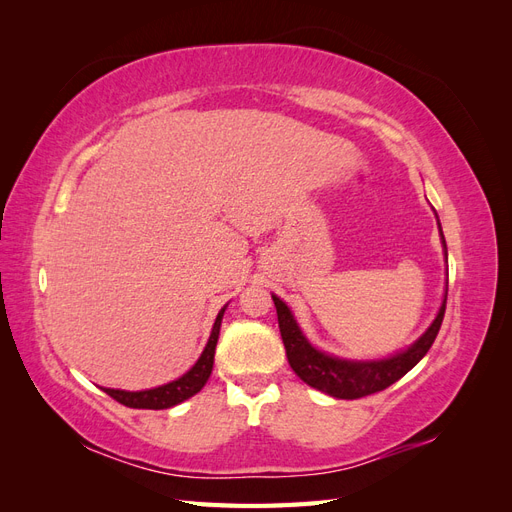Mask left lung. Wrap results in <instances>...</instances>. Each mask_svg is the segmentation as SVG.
Here are the masks:
<instances>
[{
    "instance_id": "left-lung-1",
    "label": "left lung",
    "mask_w": 512,
    "mask_h": 512,
    "mask_svg": "<svg viewBox=\"0 0 512 512\" xmlns=\"http://www.w3.org/2000/svg\"><path fill=\"white\" fill-rule=\"evenodd\" d=\"M444 250H446V243H444ZM273 303L277 309V322H280L282 342H284L292 371L305 384L314 386V389L337 399H361L367 395H374L378 391L389 389V386L395 384L401 376H406L408 371L427 354L431 344L436 342L438 331L444 320V312H446V299H444L431 327L406 352L395 354L391 359H384V361L361 363V361L335 359V356L316 350L303 337L299 324L292 318L286 303L277 297H273Z\"/></svg>"
}]
</instances>
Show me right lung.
I'll return each instance as SVG.
<instances>
[{
  "instance_id": "obj_1",
  "label": "right lung",
  "mask_w": 512,
  "mask_h": 512,
  "mask_svg": "<svg viewBox=\"0 0 512 512\" xmlns=\"http://www.w3.org/2000/svg\"><path fill=\"white\" fill-rule=\"evenodd\" d=\"M224 309H220L218 318H215L213 331L209 342L200 354V359L196 361V365L188 371V374L181 376L179 380L168 382L164 386H158V389H149V391H138V393H128V391H117V389H102L106 395H111L119 404L128 406V408H138V410H164V408H173L181 401L190 399L192 395H196L203 386L207 384L211 369H213V356H215V346H218V337H220V324H222V316Z\"/></svg>"
}]
</instances>
